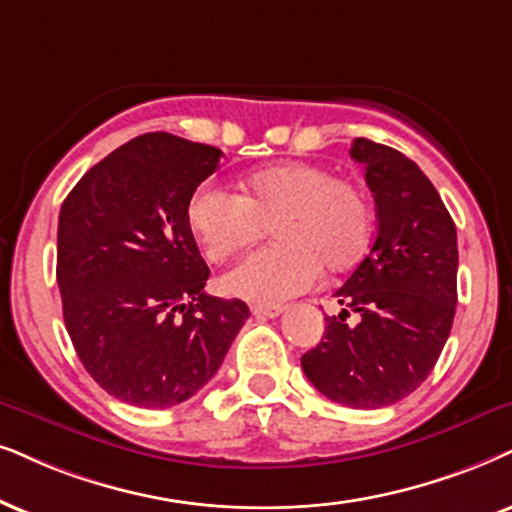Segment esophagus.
Instances as JSON below:
<instances>
[{
    "label": "esophagus",
    "instance_id": "obj_1",
    "mask_svg": "<svg viewBox=\"0 0 512 512\" xmlns=\"http://www.w3.org/2000/svg\"><path fill=\"white\" fill-rule=\"evenodd\" d=\"M252 314H255L257 319H276V316L283 314V307L281 304H255V307H252Z\"/></svg>",
    "mask_w": 512,
    "mask_h": 512
}]
</instances>
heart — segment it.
Listing matches in <instances>:
<instances>
[{"label":"heart","instance_id":"obj_1","mask_svg":"<svg viewBox=\"0 0 512 512\" xmlns=\"http://www.w3.org/2000/svg\"><path fill=\"white\" fill-rule=\"evenodd\" d=\"M186 212L210 262L255 243L271 224L276 243L255 250L222 278L226 293L257 304L307 293L321 267L328 274L354 267L373 234L366 191L314 163L264 167L243 181V196L200 186Z\"/></svg>","mask_w":512,"mask_h":512}]
</instances>
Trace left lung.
Returning <instances> with one entry per match:
<instances>
[{
	"label": "left lung",
	"instance_id": "8db88e82",
	"mask_svg": "<svg viewBox=\"0 0 512 512\" xmlns=\"http://www.w3.org/2000/svg\"><path fill=\"white\" fill-rule=\"evenodd\" d=\"M378 231L371 250L335 293L338 316L302 357L316 390L352 409H383L420 387L435 368L456 314V224L423 170L390 146L354 139ZM354 311V327L346 316Z\"/></svg>",
	"mask_w": 512,
	"mask_h": 512
}]
</instances>
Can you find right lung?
I'll return each mask as SVG.
<instances>
[{
	"mask_svg": "<svg viewBox=\"0 0 512 512\" xmlns=\"http://www.w3.org/2000/svg\"><path fill=\"white\" fill-rule=\"evenodd\" d=\"M222 151L151 132L96 163L63 200L56 278L87 373L111 397L167 409L193 397L250 316L205 293L189 200Z\"/></svg>",
	"mask_w": 512,
	"mask_h": 512,
	"instance_id": "1",
	"label": "right lung"
}]
</instances>
